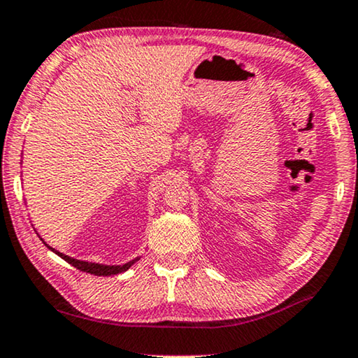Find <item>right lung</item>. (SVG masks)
<instances>
[{
	"label": "right lung",
	"instance_id": "obj_1",
	"mask_svg": "<svg viewBox=\"0 0 358 358\" xmlns=\"http://www.w3.org/2000/svg\"><path fill=\"white\" fill-rule=\"evenodd\" d=\"M39 238H41V236H39ZM41 240H43V238H41ZM43 241H44V240H43ZM44 243H45V241H44ZM45 247H48V248L50 250V252H54L55 255H57V257H60L62 259H66V262H67L69 264H72V266H76L77 270L85 271V273H90V275H95V276H111V275H118V273H123V271L129 270V268H131L133 264L136 263L138 259H139V257H138V258H134V259H131V262H128V263H124V264L92 263V262H83V259H76V258L69 257V255L60 253L59 250L49 247L48 243H45Z\"/></svg>",
	"mask_w": 358,
	"mask_h": 358
}]
</instances>
